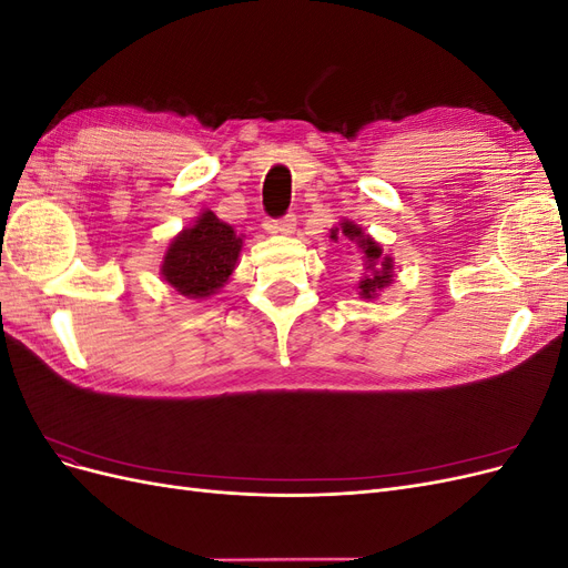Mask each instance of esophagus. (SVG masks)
<instances>
[{
    "instance_id": "obj_1",
    "label": "esophagus",
    "mask_w": 568,
    "mask_h": 568,
    "mask_svg": "<svg viewBox=\"0 0 568 568\" xmlns=\"http://www.w3.org/2000/svg\"><path fill=\"white\" fill-rule=\"evenodd\" d=\"M270 230L277 232V234H294L296 232V215H284L270 222Z\"/></svg>"
}]
</instances>
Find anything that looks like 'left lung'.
Returning <instances> with one entry per match:
<instances>
[{
  "instance_id": "obj_1",
  "label": "left lung",
  "mask_w": 568,
  "mask_h": 568,
  "mask_svg": "<svg viewBox=\"0 0 568 568\" xmlns=\"http://www.w3.org/2000/svg\"><path fill=\"white\" fill-rule=\"evenodd\" d=\"M343 236L348 239H355L357 246L363 248L365 253V261H367V272L372 274H365V280L359 282V294H363V298H374L376 291H382L384 286H388L393 280V261L390 257H382V248L376 242H372V236L363 234V230H359L357 225H353V222H343ZM332 236L336 239V232H332Z\"/></svg>"
}]
</instances>
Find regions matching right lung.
<instances>
[{"label": "right lung", "instance_id": "obj_1", "mask_svg": "<svg viewBox=\"0 0 568 568\" xmlns=\"http://www.w3.org/2000/svg\"><path fill=\"white\" fill-rule=\"evenodd\" d=\"M239 251L242 236L205 211L194 227L173 239L163 261V277L182 296L205 298L230 280Z\"/></svg>", "mask_w": 568, "mask_h": 568}]
</instances>
